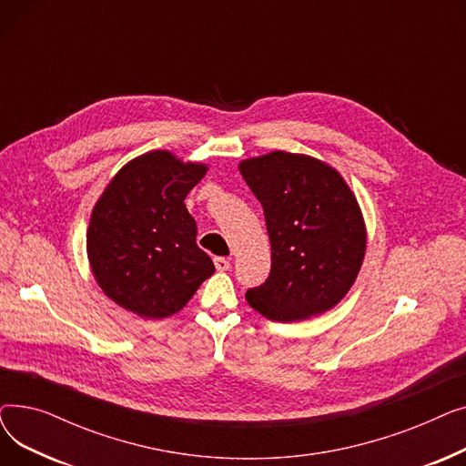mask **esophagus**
Returning <instances> with one entry per match:
<instances>
[{
  "label": "esophagus",
  "mask_w": 466,
  "mask_h": 466,
  "mask_svg": "<svg viewBox=\"0 0 466 466\" xmlns=\"http://www.w3.org/2000/svg\"><path fill=\"white\" fill-rule=\"evenodd\" d=\"M215 268L218 272H227V270H230V260L228 258H225V257H215Z\"/></svg>",
  "instance_id": "obj_1"
}]
</instances>
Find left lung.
Here are the masks:
<instances>
[{"label":"left lung","mask_w":466,"mask_h":466,"mask_svg":"<svg viewBox=\"0 0 466 466\" xmlns=\"http://www.w3.org/2000/svg\"><path fill=\"white\" fill-rule=\"evenodd\" d=\"M258 198L272 246L268 279L248 304L266 319L304 321L334 308L353 287L366 225L353 190L330 164L272 151L238 164Z\"/></svg>","instance_id":"8db88e82"}]
</instances>
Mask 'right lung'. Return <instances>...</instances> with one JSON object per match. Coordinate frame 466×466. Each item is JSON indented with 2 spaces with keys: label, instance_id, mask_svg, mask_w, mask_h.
I'll use <instances>...</instances> for the list:
<instances>
[{
  "label": "right lung",
  "instance_id": "1",
  "mask_svg": "<svg viewBox=\"0 0 466 466\" xmlns=\"http://www.w3.org/2000/svg\"><path fill=\"white\" fill-rule=\"evenodd\" d=\"M208 164L149 151L122 166L97 198L86 230L96 283L115 304L143 319L177 313L215 272L196 246L187 194Z\"/></svg>",
  "mask_w": 466,
  "mask_h": 466
}]
</instances>
